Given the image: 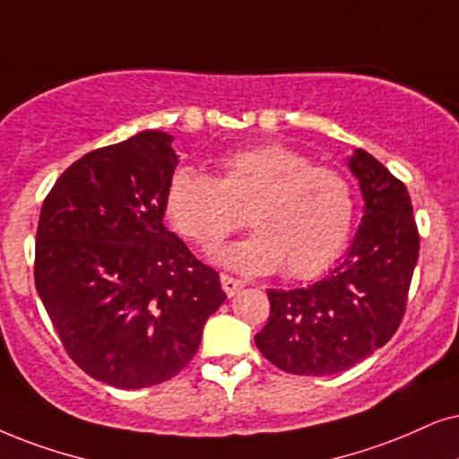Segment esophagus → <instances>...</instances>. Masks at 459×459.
<instances>
[{
  "label": "esophagus",
  "mask_w": 459,
  "mask_h": 459,
  "mask_svg": "<svg viewBox=\"0 0 459 459\" xmlns=\"http://www.w3.org/2000/svg\"><path fill=\"white\" fill-rule=\"evenodd\" d=\"M220 281H222V290L226 292V297H235V294L239 292L243 286H246L241 280H237V277H233V275H226V273L220 275Z\"/></svg>",
  "instance_id": "esophagus-1"
}]
</instances>
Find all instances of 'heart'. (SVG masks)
<instances>
[{
  "label": "heart",
  "mask_w": 459,
  "mask_h": 459,
  "mask_svg": "<svg viewBox=\"0 0 459 459\" xmlns=\"http://www.w3.org/2000/svg\"><path fill=\"white\" fill-rule=\"evenodd\" d=\"M165 213L184 239L212 249L243 226L254 235L220 260L247 273L281 269L311 280L345 252L356 226L351 179L283 143H258L218 159V176L179 167L165 190Z\"/></svg>",
  "instance_id": "1"
}]
</instances>
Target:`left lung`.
I'll use <instances>...</instances> for the list:
<instances>
[{
	"mask_svg": "<svg viewBox=\"0 0 459 459\" xmlns=\"http://www.w3.org/2000/svg\"><path fill=\"white\" fill-rule=\"evenodd\" d=\"M350 169L364 216L350 254L307 288L269 290V322L254 336L260 353L292 375H334L384 347L407 311L420 256L409 190L375 156L356 150Z\"/></svg>",
	"mask_w": 459,
	"mask_h": 459,
	"instance_id": "left-lung-1",
	"label": "left lung"
}]
</instances>
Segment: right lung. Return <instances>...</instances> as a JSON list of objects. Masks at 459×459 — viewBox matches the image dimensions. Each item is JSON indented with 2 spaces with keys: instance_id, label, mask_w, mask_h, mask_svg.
<instances>
[{
  "instance_id": "1",
  "label": "right lung",
  "mask_w": 459,
  "mask_h": 459,
  "mask_svg": "<svg viewBox=\"0 0 459 459\" xmlns=\"http://www.w3.org/2000/svg\"><path fill=\"white\" fill-rule=\"evenodd\" d=\"M173 137L143 131L84 154L44 199L36 288L67 356L103 384L169 381L224 303L220 275L165 229Z\"/></svg>"
}]
</instances>
